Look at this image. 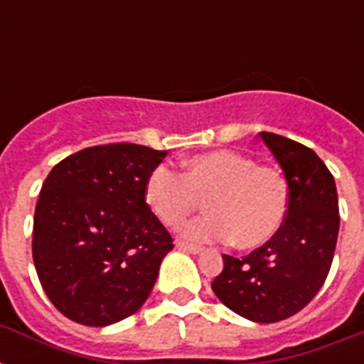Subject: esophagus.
I'll return each instance as SVG.
<instances>
[{
  "label": "esophagus",
  "mask_w": 364,
  "mask_h": 364,
  "mask_svg": "<svg viewBox=\"0 0 364 364\" xmlns=\"http://www.w3.org/2000/svg\"><path fill=\"white\" fill-rule=\"evenodd\" d=\"M176 247L179 249V251H185V253H193V255H198L200 251H202V247H198V245H193V243H187V242H177Z\"/></svg>",
  "instance_id": "34e87169"
}]
</instances>
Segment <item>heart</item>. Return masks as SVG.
<instances>
[{
    "mask_svg": "<svg viewBox=\"0 0 364 364\" xmlns=\"http://www.w3.org/2000/svg\"><path fill=\"white\" fill-rule=\"evenodd\" d=\"M289 183L272 166L236 151L196 154L183 173L156 166L143 183V200L164 227H181L204 202L208 215L183 228L193 242H228L253 251L276 238L287 219Z\"/></svg>",
    "mask_w": 364,
    "mask_h": 364,
    "instance_id": "b5f03b06",
    "label": "heart"
}]
</instances>
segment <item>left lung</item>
Segmentation results:
<instances>
[{"mask_svg": "<svg viewBox=\"0 0 364 364\" xmlns=\"http://www.w3.org/2000/svg\"><path fill=\"white\" fill-rule=\"evenodd\" d=\"M262 141L289 183V211L272 242L236 259L211 289L223 304L255 323H276L299 314L327 279L338 240V194L333 173L311 149L272 132Z\"/></svg>", "mask_w": 364, "mask_h": 364, "instance_id": "8db88e82", "label": "left lung"}]
</instances>
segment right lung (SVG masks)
<instances>
[{"mask_svg": "<svg viewBox=\"0 0 364 364\" xmlns=\"http://www.w3.org/2000/svg\"><path fill=\"white\" fill-rule=\"evenodd\" d=\"M166 154L136 143L96 145L58 162L43 183L33 264L71 321L113 325L149 299L173 240L145 205L143 183Z\"/></svg>", "mask_w": 364, "mask_h": 364, "instance_id": "1", "label": "right lung"}]
</instances>
